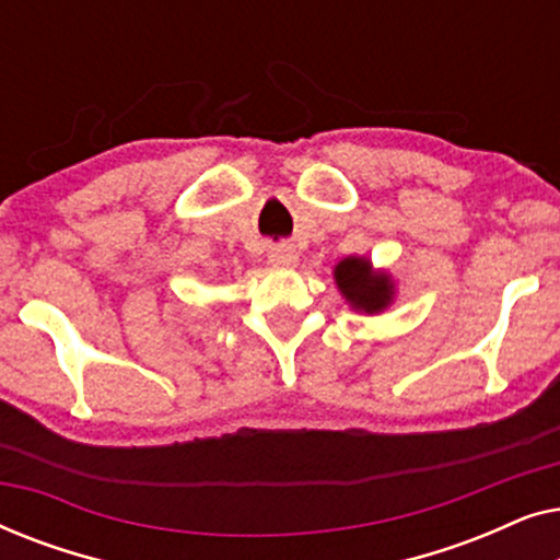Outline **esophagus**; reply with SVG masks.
<instances>
[{"instance_id": "obj_1", "label": "esophagus", "mask_w": 560, "mask_h": 560, "mask_svg": "<svg viewBox=\"0 0 560 560\" xmlns=\"http://www.w3.org/2000/svg\"><path fill=\"white\" fill-rule=\"evenodd\" d=\"M270 262L278 265V267H293L298 262V252H295L293 244H288V242L272 244V247H270Z\"/></svg>"}]
</instances>
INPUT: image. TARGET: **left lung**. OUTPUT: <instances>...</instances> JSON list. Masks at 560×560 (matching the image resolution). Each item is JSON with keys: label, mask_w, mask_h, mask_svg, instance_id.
Returning a JSON list of instances; mask_svg holds the SVG:
<instances>
[{"label": "left lung", "mask_w": 560, "mask_h": 560, "mask_svg": "<svg viewBox=\"0 0 560 560\" xmlns=\"http://www.w3.org/2000/svg\"><path fill=\"white\" fill-rule=\"evenodd\" d=\"M336 282L347 301L354 303V308L374 313L387 308L393 301V285L387 275H372V267L366 259L347 257L336 265Z\"/></svg>", "instance_id": "8db88e82"}]
</instances>
